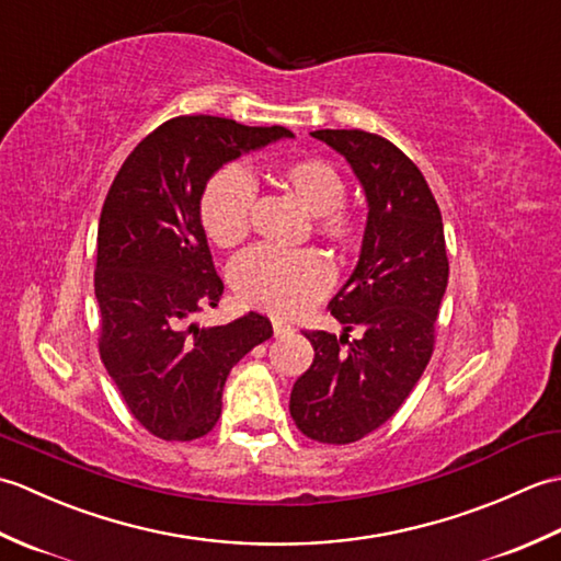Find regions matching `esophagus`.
<instances>
[{
  "label": "esophagus",
  "mask_w": 561,
  "mask_h": 561,
  "mask_svg": "<svg viewBox=\"0 0 561 561\" xmlns=\"http://www.w3.org/2000/svg\"><path fill=\"white\" fill-rule=\"evenodd\" d=\"M272 330H274V335H289V332H294V328L289 325V323H284V320H279V318H274L272 320Z\"/></svg>",
  "instance_id": "esophagus-1"
}]
</instances>
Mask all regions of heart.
I'll use <instances>...</instances> for the list:
<instances>
[{
	"label": "heart",
	"instance_id": "1",
	"mask_svg": "<svg viewBox=\"0 0 561 561\" xmlns=\"http://www.w3.org/2000/svg\"><path fill=\"white\" fill-rule=\"evenodd\" d=\"M279 183L313 214L316 231L332 243H352L362 229L359 214L344 205V181L325 159L304 157L279 169ZM255 190L250 178L229 165L207 183L199 202V217L207 236L221 248H233L250 231ZM231 284L243 306L272 316L291 318L323 299L332 287V267L316 250H274L257 245L236 257Z\"/></svg>",
	"mask_w": 561,
	"mask_h": 561
}]
</instances>
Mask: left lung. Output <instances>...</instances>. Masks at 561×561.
<instances>
[{
  "label": "left lung",
  "mask_w": 561,
  "mask_h": 561,
  "mask_svg": "<svg viewBox=\"0 0 561 561\" xmlns=\"http://www.w3.org/2000/svg\"><path fill=\"white\" fill-rule=\"evenodd\" d=\"M311 135L347 159L368 202L359 262L328 306L344 332L304 330L316 356L289 400L308 438L342 446L386 424L424 374L448 257L432 190L392 141L364 129ZM354 327L360 337L350 341Z\"/></svg>",
  "instance_id": "left-lung-1"
}]
</instances>
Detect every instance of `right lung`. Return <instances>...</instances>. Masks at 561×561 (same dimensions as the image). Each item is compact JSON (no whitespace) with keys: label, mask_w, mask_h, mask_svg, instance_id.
<instances>
[{"label":"right lung","mask_w":561,"mask_h":561,"mask_svg":"<svg viewBox=\"0 0 561 561\" xmlns=\"http://www.w3.org/2000/svg\"><path fill=\"white\" fill-rule=\"evenodd\" d=\"M282 137L291 129L173 117L139 141L103 202L93 274L99 352L135 420L163 440L209 434L231 368L272 337L270 320L253 311L214 328L193 316L217 308L224 294L199 219L207 181Z\"/></svg>","instance_id":"obj_1"}]
</instances>
